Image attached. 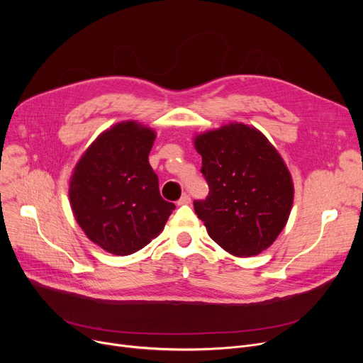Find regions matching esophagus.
Wrapping results in <instances>:
<instances>
[{
  "mask_svg": "<svg viewBox=\"0 0 363 363\" xmlns=\"http://www.w3.org/2000/svg\"><path fill=\"white\" fill-rule=\"evenodd\" d=\"M191 203V197H189L188 194H184L179 200H178V206H184V204H189Z\"/></svg>",
  "mask_w": 363,
  "mask_h": 363,
  "instance_id": "1",
  "label": "esophagus"
}]
</instances>
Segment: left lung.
<instances>
[{"label": "left lung", "mask_w": 363, "mask_h": 363, "mask_svg": "<svg viewBox=\"0 0 363 363\" xmlns=\"http://www.w3.org/2000/svg\"><path fill=\"white\" fill-rule=\"evenodd\" d=\"M208 196L194 211L211 238L237 257L272 245L289 220L294 185L287 164L260 130L223 125L194 138Z\"/></svg>", "instance_id": "1"}]
</instances>
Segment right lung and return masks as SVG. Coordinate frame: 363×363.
I'll return each instance as SVG.
<instances>
[{
  "label": "right lung",
  "instance_id": "add662e5",
  "mask_svg": "<svg viewBox=\"0 0 363 363\" xmlns=\"http://www.w3.org/2000/svg\"><path fill=\"white\" fill-rule=\"evenodd\" d=\"M156 132L135 121L106 129L85 150L69 182L73 216L107 253L141 250L164 228L174 203L162 199L148 163Z\"/></svg>",
  "mask_w": 363,
  "mask_h": 363
}]
</instances>
